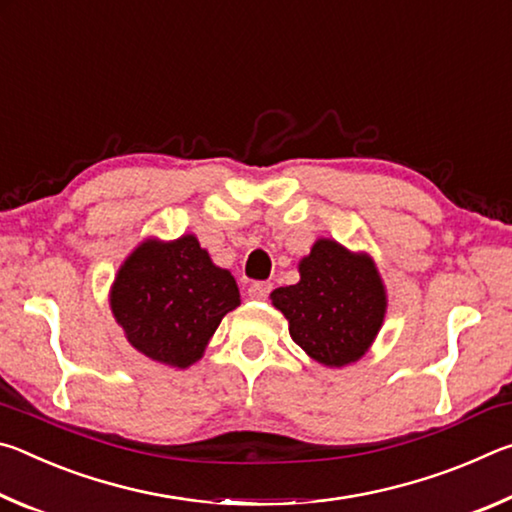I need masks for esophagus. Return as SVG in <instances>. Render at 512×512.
Here are the masks:
<instances>
[{"instance_id":"obj_1","label":"esophagus","mask_w":512,"mask_h":512,"mask_svg":"<svg viewBox=\"0 0 512 512\" xmlns=\"http://www.w3.org/2000/svg\"><path fill=\"white\" fill-rule=\"evenodd\" d=\"M273 291V284L271 282H253L248 287V296L253 300H266L268 293Z\"/></svg>"}]
</instances>
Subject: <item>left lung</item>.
<instances>
[{
  "mask_svg": "<svg viewBox=\"0 0 512 512\" xmlns=\"http://www.w3.org/2000/svg\"><path fill=\"white\" fill-rule=\"evenodd\" d=\"M289 334L311 359L345 366L366 354L386 314L384 284L372 259L320 239L300 262V282L271 293Z\"/></svg>",
  "mask_w": 512,
  "mask_h": 512,
  "instance_id": "left-lung-1",
  "label": "left lung"
}]
</instances>
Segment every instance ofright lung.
I'll list each match as a JSON object with an SVG mask.
<instances>
[{"label":"right lung","mask_w":512,"mask_h":512,"mask_svg":"<svg viewBox=\"0 0 512 512\" xmlns=\"http://www.w3.org/2000/svg\"><path fill=\"white\" fill-rule=\"evenodd\" d=\"M112 314L133 348L173 368L201 359L221 318L239 305L230 271L187 235L169 244L144 241L119 268Z\"/></svg>","instance_id":"1"}]
</instances>
